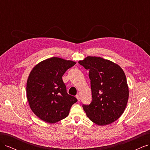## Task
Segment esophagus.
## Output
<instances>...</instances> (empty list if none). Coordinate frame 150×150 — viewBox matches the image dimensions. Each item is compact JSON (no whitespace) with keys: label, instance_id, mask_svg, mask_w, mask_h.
I'll use <instances>...</instances> for the list:
<instances>
[{"label":"esophagus","instance_id":"1","mask_svg":"<svg viewBox=\"0 0 150 150\" xmlns=\"http://www.w3.org/2000/svg\"><path fill=\"white\" fill-rule=\"evenodd\" d=\"M76 98H77V99H78V101H80L81 97H80V96H79V94H77V95H76Z\"/></svg>","mask_w":150,"mask_h":150}]
</instances>
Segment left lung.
Returning a JSON list of instances; mask_svg holds the SVG:
<instances>
[{"label":"left lung","instance_id":"1","mask_svg":"<svg viewBox=\"0 0 150 150\" xmlns=\"http://www.w3.org/2000/svg\"><path fill=\"white\" fill-rule=\"evenodd\" d=\"M79 63L89 70L93 101L83 106L86 116L99 126L115 122L124 112L128 101L125 72L116 63L100 57L87 56Z\"/></svg>","mask_w":150,"mask_h":150}]
</instances>
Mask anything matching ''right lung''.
<instances>
[{
    "label": "right lung",
    "instance_id": "add662e5",
    "mask_svg": "<svg viewBox=\"0 0 150 150\" xmlns=\"http://www.w3.org/2000/svg\"><path fill=\"white\" fill-rule=\"evenodd\" d=\"M76 62L57 57L40 61L30 72L27 81V99L39 119L55 123L69 115L77 99L68 94L62 79L65 72Z\"/></svg>",
    "mask_w": 150,
    "mask_h": 150
}]
</instances>
